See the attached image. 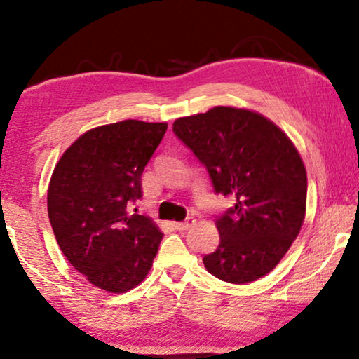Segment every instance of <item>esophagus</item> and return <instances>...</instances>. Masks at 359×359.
Wrapping results in <instances>:
<instances>
[{
	"label": "esophagus",
	"instance_id": "34e87169",
	"mask_svg": "<svg viewBox=\"0 0 359 359\" xmlns=\"http://www.w3.org/2000/svg\"><path fill=\"white\" fill-rule=\"evenodd\" d=\"M193 224H194V219L193 217H188L186 220H183V222H176L175 224V229L180 230V232H184V230H188Z\"/></svg>",
	"mask_w": 359,
	"mask_h": 359
}]
</instances>
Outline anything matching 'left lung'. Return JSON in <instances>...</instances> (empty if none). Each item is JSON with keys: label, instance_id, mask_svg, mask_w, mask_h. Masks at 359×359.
<instances>
[{"label": "left lung", "instance_id": "left-lung-1", "mask_svg": "<svg viewBox=\"0 0 359 359\" xmlns=\"http://www.w3.org/2000/svg\"><path fill=\"white\" fill-rule=\"evenodd\" d=\"M173 132L205 166L215 193L235 199L215 219L220 242L203 258L205 269L232 284L257 281L281 262L302 227L301 155L271 121L237 107L181 117Z\"/></svg>", "mask_w": 359, "mask_h": 359}]
</instances>
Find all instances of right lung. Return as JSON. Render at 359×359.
Here are the masks:
<instances>
[{
  "instance_id": "right-lung-1",
  "label": "right lung",
  "mask_w": 359,
  "mask_h": 359,
  "mask_svg": "<svg viewBox=\"0 0 359 359\" xmlns=\"http://www.w3.org/2000/svg\"><path fill=\"white\" fill-rule=\"evenodd\" d=\"M166 127L134 119L96 127L73 142L53 170L47 209L58 247L78 273L107 292L144 281L163 238L134 204Z\"/></svg>"
}]
</instances>
